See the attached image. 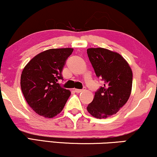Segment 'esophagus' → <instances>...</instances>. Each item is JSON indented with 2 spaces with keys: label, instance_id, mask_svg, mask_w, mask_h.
Here are the masks:
<instances>
[{
  "label": "esophagus",
  "instance_id": "1",
  "mask_svg": "<svg viewBox=\"0 0 157 157\" xmlns=\"http://www.w3.org/2000/svg\"><path fill=\"white\" fill-rule=\"evenodd\" d=\"M86 89H85V87H84V89H74V91L76 92V93H81V92H82L83 91H84Z\"/></svg>",
  "mask_w": 157,
  "mask_h": 157
}]
</instances>
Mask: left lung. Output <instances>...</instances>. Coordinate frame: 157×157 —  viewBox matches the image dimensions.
<instances>
[{
  "mask_svg": "<svg viewBox=\"0 0 157 157\" xmlns=\"http://www.w3.org/2000/svg\"><path fill=\"white\" fill-rule=\"evenodd\" d=\"M87 54L96 76L104 84L95 92L87 111L97 119L117 113L127 102L132 88V71L119 53L103 48L87 49Z\"/></svg>",
  "mask_w": 157,
  "mask_h": 157,
  "instance_id": "obj_1",
  "label": "left lung"
}]
</instances>
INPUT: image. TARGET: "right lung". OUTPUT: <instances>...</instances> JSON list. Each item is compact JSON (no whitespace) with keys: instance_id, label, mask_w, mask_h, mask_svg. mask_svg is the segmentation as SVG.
I'll return each mask as SVG.
<instances>
[{"instance_id":"obj_1","label":"right lung","mask_w":157,"mask_h":157,"mask_svg":"<svg viewBox=\"0 0 157 157\" xmlns=\"http://www.w3.org/2000/svg\"><path fill=\"white\" fill-rule=\"evenodd\" d=\"M74 48H52L38 53L23 68L21 87L30 107L38 115L53 118L63 110L71 95L58 81Z\"/></svg>"}]
</instances>
